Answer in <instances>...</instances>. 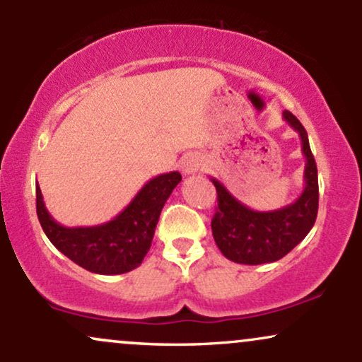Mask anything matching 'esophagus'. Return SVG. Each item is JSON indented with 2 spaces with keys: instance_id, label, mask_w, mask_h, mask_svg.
Instances as JSON below:
<instances>
[{
  "instance_id": "1",
  "label": "esophagus",
  "mask_w": 362,
  "mask_h": 362,
  "mask_svg": "<svg viewBox=\"0 0 362 362\" xmlns=\"http://www.w3.org/2000/svg\"><path fill=\"white\" fill-rule=\"evenodd\" d=\"M180 168L184 175H192V173L199 172V170L202 168V161L199 160L197 156H185L184 160H182Z\"/></svg>"
}]
</instances>
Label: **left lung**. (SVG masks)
Segmentation results:
<instances>
[{
    "label": "left lung",
    "instance_id": "8db88e82",
    "mask_svg": "<svg viewBox=\"0 0 362 362\" xmlns=\"http://www.w3.org/2000/svg\"><path fill=\"white\" fill-rule=\"evenodd\" d=\"M282 117L298 132L305 156V187L300 197L274 211H255L235 197L218 178L211 177L218 192V211L213 236L228 260L245 265L269 264L282 259L310 233L318 213V172L311 155L308 134L301 122L288 110Z\"/></svg>",
    "mask_w": 362,
    "mask_h": 362
}]
</instances>
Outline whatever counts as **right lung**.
<instances>
[{
    "label": "right lung",
    "mask_w": 362,
    "mask_h": 362,
    "mask_svg": "<svg viewBox=\"0 0 362 362\" xmlns=\"http://www.w3.org/2000/svg\"><path fill=\"white\" fill-rule=\"evenodd\" d=\"M178 172L161 173L141 187L127 207L97 226H62L49 214L37 185V216L51 243L86 271L115 276L139 267L151 247L160 213L180 184Z\"/></svg>",
    "instance_id": "obj_1"
}]
</instances>
